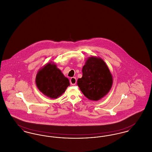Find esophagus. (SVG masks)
I'll return each instance as SVG.
<instances>
[{"label": "esophagus", "instance_id": "esophagus-1", "mask_svg": "<svg viewBox=\"0 0 152 152\" xmlns=\"http://www.w3.org/2000/svg\"><path fill=\"white\" fill-rule=\"evenodd\" d=\"M76 81H77L75 77H71V79H70V83H71V84L72 85H75L76 84Z\"/></svg>", "mask_w": 152, "mask_h": 152}]
</instances>
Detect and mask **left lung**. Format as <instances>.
Returning <instances> with one entry per match:
<instances>
[{
	"label": "left lung",
	"instance_id": "1",
	"mask_svg": "<svg viewBox=\"0 0 152 152\" xmlns=\"http://www.w3.org/2000/svg\"><path fill=\"white\" fill-rule=\"evenodd\" d=\"M82 72L83 76L78 79L77 84L89 100L98 101L108 94L113 84V77L108 65L101 58H88Z\"/></svg>",
	"mask_w": 152,
	"mask_h": 152
}]
</instances>
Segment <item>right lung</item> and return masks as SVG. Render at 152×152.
<instances>
[{"label":"right lung","mask_w":152,"mask_h":152,"mask_svg":"<svg viewBox=\"0 0 152 152\" xmlns=\"http://www.w3.org/2000/svg\"><path fill=\"white\" fill-rule=\"evenodd\" d=\"M35 82L38 89L44 95L53 99L61 96L70 86L68 79L52 62L46 64L38 71Z\"/></svg>","instance_id":"add662e5"}]
</instances>
